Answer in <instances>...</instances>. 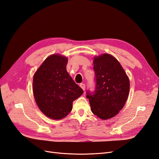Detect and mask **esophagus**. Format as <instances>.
<instances>
[{
	"label": "esophagus",
	"mask_w": 159,
	"mask_h": 159,
	"mask_svg": "<svg viewBox=\"0 0 159 159\" xmlns=\"http://www.w3.org/2000/svg\"><path fill=\"white\" fill-rule=\"evenodd\" d=\"M80 87L81 88H82V89H83V91L85 90V87H86V86H85V84H84V83H81V84H80Z\"/></svg>",
	"instance_id": "34e87169"
}]
</instances>
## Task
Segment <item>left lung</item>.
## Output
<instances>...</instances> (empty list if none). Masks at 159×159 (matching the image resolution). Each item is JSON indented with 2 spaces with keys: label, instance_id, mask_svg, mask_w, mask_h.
Here are the masks:
<instances>
[{
  "label": "left lung",
  "instance_id": "8db88e82",
  "mask_svg": "<svg viewBox=\"0 0 159 159\" xmlns=\"http://www.w3.org/2000/svg\"><path fill=\"white\" fill-rule=\"evenodd\" d=\"M95 89L87 92L92 112L101 120L116 116L128 99L129 80L121 64L108 54L96 56L93 60Z\"/></svg>",
  "mask_w": 159,
  "mask_h": 159
}]
</instances>
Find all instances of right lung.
<instances>
[{
    "mask_svg": "<svg viewBox=\"0 0 159 159\" xmlns=\"http://www.w3.org/2000/svg\"><path fill=\"white\" fill-rule=\"evenodd\" d=\"M68 58L59 54L51 55L35 72L33 92L38 107L53 120L66 117L72 109V102L83 94L66 70Z\"/></svg>",
    "mask_w": 159,
    "mask_h": 159,
    "instance_id": "1",
    "label": "right lung"
}]
</instances>
